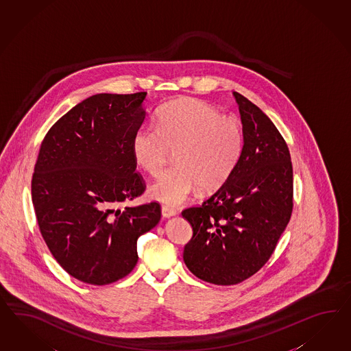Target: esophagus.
I'll use <instances>...</instances> for the list:
<instances>
[{"instance_id": "34e87169", "label": "esophagus", "mask_w": 351, "mask_h": 351, "mask_svg": "<svg viewBox=\"0 0 351 351\" xmlns=\"http://www.w3.org/2000/svg\"><path fill=\"white\" fill-rule=\"evenodd\" d=\"M162 216L165 218H170L175 216L178 212L176 209L171 208L169 206H162L161 207Z\"/></svg>"}]
</instances>
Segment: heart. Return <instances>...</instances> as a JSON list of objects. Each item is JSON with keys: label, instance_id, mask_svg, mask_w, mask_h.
Segmentation results:
<instances>
[{"label": "heart", "instance_id": "b5f03b06", "mask_svg": "<svg viewBox=\"0 0 351 351\" xmlns=\"http://www.w3.org/2000/svg\"><path fill=\"white\" fill-rule=\"evenodd\" d=\"M244 148L241 123L234 116L198 99L166 104L157 126L142 125L133 136L136 163L158 176L175 152L176 166L152 184L149 195L167 206H180L200 186L219 188L234 172Z\"/></svg>", "mask_w": 351, "mask_h": 351}]
</instances>
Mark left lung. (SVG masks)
<instances>
[{"label":"left lung","mask_w":351,"mask_h":351,"mask_svg":"<svg viewBox=\"0 0 351 351\" xmlns=\"http://www.w3.org/2000/svg\"><path fill=\"white\" fill-rule=\"evenodd\" d=\"M244 148L234 172L199 207L182 210L193 237L184 262L209 284L237 285L256 274L275 250L293 212V165L275 123L234 92Z\"/></svg>","instance_id":"obj_1"}]
</instances>
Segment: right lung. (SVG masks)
<instances>
[{"instance_id": "add662e5", "label": "right lung", "mask_w": 351, "mask_h": 351, "mask_svg": "<svg viewBox=\"0 0 351 351\" xmlns=\"http://www.w3.org/2000/svg\"><path fill=\"white\" fill-rule=\"evenodd\" d=\"M145 95H92L57 120L40 144L32 179L39 230L57 263L86 284L129 275L138 237L161 219L156 202L121 207L145 190L132 149Z\"/></svg>"}]
</instances>
